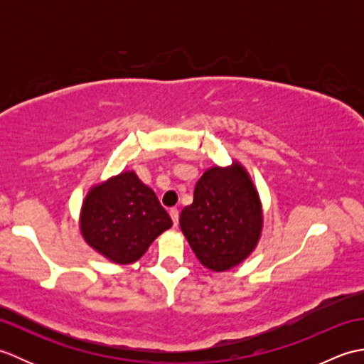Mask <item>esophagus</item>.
<instances>
[{
	"label": "esophagus",
	"mask_w": 364,
	"mask_h": 364,
	"mask_svg": "<svg viewBox=\"0 0 364 364\" xmlns=\"http://www.w3.org/2000/svg\"><path fill=\"white\" fill-rule=\"evenodd\" d=\"M168 213H170V218H172V220H173V225L178 227V220H180V213H178L176 208H170Z\"/></svg>",
	"instance_id": "1"
}]
</instances>
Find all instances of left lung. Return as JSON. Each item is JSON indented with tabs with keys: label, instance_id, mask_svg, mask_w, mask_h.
I'll list each match as a JSON object with an SVG mask.
<instances>
[{
	"label": "left lung",
	"instance_id": "8db88e82",
	"mask_svg": "<svg viewBox=\"0 0 364 364\" xmlns=\"http://www.w3.org/2000/svg\"><path fill=\"white\" fill-rule=\"evenodd\" d=\"M180 227L196 257L223 272L253 252L262 228L258 192L237 162L211 167L196 184L194 202L180 214Z\"/></svg>",
	"mask_w": 364,
	"mask_h": 364
}]
</instances>
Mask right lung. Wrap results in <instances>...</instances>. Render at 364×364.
I'll return each mask as SVG.
<instances>
[{
	"label": "right lung",
	"instance_id": "obj_1",
	"mask_svg": "<svg viewBox=\"0 0 364 364\" xmlns=\"http://www.w3.org/2000/svg\"><path fill=\"white\" fill-rule=\"evenodd\" d=\"M80 227L92 249L117 264H129L172 227V219L134 172H123L90 189Z\"/></svg>",
	"mask_w": 364,
	"mask_h": 364
}]
</instances>
